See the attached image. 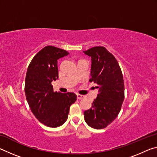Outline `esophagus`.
<instances>
[{"mask_svg":"<svg viewBox=\"0 0 157 157\" xmlns=\"http://www.w3.org/2000/svg\"><path fill=\"white\" fill-rule=\"evenodd\" d=\"M84 96L83 95H81V94H77V98H78V100H81L82 98H84Z\"/></svg>","mask_w":157,"mask_h":157,"instance_id":"1","label":"esophagus"}]
</instances>
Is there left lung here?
Returning a JSON list of instances; mask_svg holds the SVG:
<instances>
[{
	"label": "left lung",
	"mask_w": 157,
	"mask_h": 157,
	"mask_svg": "<svg viewBox=\"0 0 157 157\" xmlns=\"http://www.w3.org/2000/svg\"><path fill=\"white\" fill-rule=\"evenodd\" d=\"M91 57L89 82L98 84V97L91 109L84 111L86 123L92 128H105L121 111L124 98L123 73L115 57L103 46H95L86 51Z\"/></svg>",
	"instance_id": "left-lung-1"
}]
</instances>
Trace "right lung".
<instances>
[{
    "label": "right lung",
    "instance_id": "add662e5",
    "mask_svg": "<svg viewBox=\"0 0 157 157\" xmlns=\"http://www.w3.org/2000/svg\"><path fill=\"white\" fill-rule=\"evenodd\" d=\"M69 53L47 46L37 52L28 66L25 94L32 112L46 126L57 127L68 118L69 109L77 100L72 92H54L51 82L58 78L57 59Z\"/></svg>",
    "mask_w": 157,
    "mask_h": 157
}]
</instances>
